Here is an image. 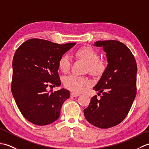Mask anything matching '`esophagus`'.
Instances as JSON below:
<instances>
[{
	"label": "esophagus",
	"instance_id": "obj_1",
	"mask_svg": "<svg viewBox=\"0 0 149 149\" xmlns=\"http://www.w3.org/2000/svg\"><path fill=\"white\" fill-rule=\"evenodd\" d=\"M70 96H71L72 97H78V96H79V93H74V92H71Z\"/></svg>",
	"mask_w": 149,
	"mask_h": 149
}]
</instances>
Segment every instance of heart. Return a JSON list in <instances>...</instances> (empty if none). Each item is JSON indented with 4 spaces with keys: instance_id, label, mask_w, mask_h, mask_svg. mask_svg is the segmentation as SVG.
<instances>
[{
    "instance_id": "heart-1",
    "label": "heart",
    "mask_w": 149,
    "mask_h": 149,
    "mask_svg": "<svg viewBox=\"0 0 149 149\" xmlns=\"http://www.w3.org/2000/svg\"><path fill=\"white\" fill-rule=\"evenodd\" d=\"M75 54L79 58L83 59L88 63V71L93 75H100L105 69L104 63L99 59V55L90 47H83L78 49ZM71 59L69 56L63 55L60 58L58 66L59 69L64 72H68L70 68ZM65 86L74 92H82L86 86H89L90 82L87 79L77 76L75 75H70L63 79Z\"/></svg>"
}]
</instances>
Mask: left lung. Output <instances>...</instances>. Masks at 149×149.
Returning <instances> with one entry per match:
<instances>
[{"instance_id": "left-lung-1", "label": "left lung", "mask_w": 149, "mask_h": 149, "mask_svg": "<svg viewBox=\"0 0 149 149\" xmlns=\"http://www.w3.org/2000/svg\"><path fill=\"white\" fill-rule=\"evenodd\" d=\"M94 45L102 47L107 65L93 88L102 93L100 99L91 98L84 113L91 124L107 129L122 122L131 109L136 95L137 65L130 49L119 41H98Z\"/></svg>"}]
</instances>
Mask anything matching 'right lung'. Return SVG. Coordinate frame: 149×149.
Here are the masks:
<instances>
[{
    "instance_id": "right-lung-1",
    "label": "right lung",
    "mask_w": 149,
    "mask_h": 149,
    "mask_svg": "<svg viewBox=\"0 0 149 149\" xmlns=\"http://www.w3.org/2000/svg\"><path fill=\"white\" fill-rule=\"evenodd\" d=\"M75 44L59 45L33 38L16 50L12 63L11 91L19 110L29 122L45 125L59 117L63 102L70 97L69 91L62 88L49 93L47 87L61 85L59 60Z\"/></svg>"
}]
</instances>
